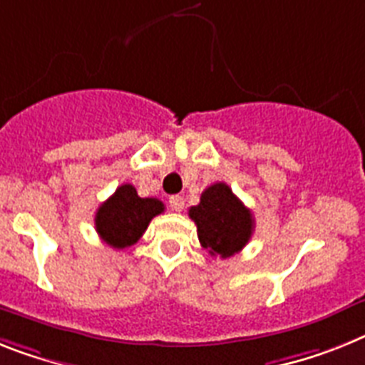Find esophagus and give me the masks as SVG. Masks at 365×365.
Masks as SVG:
<instances>
[{"label": "esophagus", "instance_id": "1", "mask_svg": "<svg viewBox=\"0 0 365 365\" xmlns=\"http://www.w3.org/2000/svg\"><path fill=\"white\" fill-rule=\"evenodd\" d=\"M168 204H170L173 211H182L183 206H185V202H183V198L180 195H174V197L168 198Z\"/></svg>", "mask_w": 365, "mask_h": 365}]
</instances>
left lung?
I'll return each instance as SVG.
<instances>
[{"label": "left lung", "instance_id": "1", "mask_svg": "<svg viewBox=\"0 0 365 365\" xmlns=\"http://www.w3.org/2000/svg\"><path fill=\"white\" fill-rule=\"evenodd\" d=\"M189 217L197 225L202 247L211 256L220 258L240 252L249 243L254 230L250 210L222 182L213 183L202 192L200 204L191 206Z\"/></svg>", "mask_w": 365, "mask_h": 365}]
</instances>
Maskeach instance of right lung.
<instances>
[{"instance_id":"add662e5","label":"right lung","mask_w":365,"mask_h":365,"mask_svg":"<svg viewBox=\"0 0 365 365\" xmlns=\"http://www.w3.org/2000/svg\"><path fill=\"white\" fill-rule=\"evenodd\" d=\"M163 202L140 198L131 183H124L98 207L94 225L98 235L113 249H125L140 240L150 220L163 213Z\"/></svg>"}]
</instances>
